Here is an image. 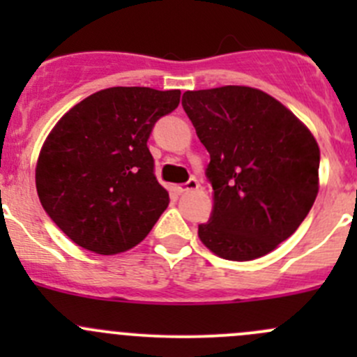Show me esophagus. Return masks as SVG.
Listing matches in <instances>:
<instances>
[{"label": "esophagus", "instance_id": "obj_1", "mask_svg": "<svg viewBox=\"0 0 357 357\" xmlns=\"http://www.w3.org/2000/svg\"><path fill=\"white\" fill-rule=\"evenodd\" d=\"M199 181L197 179H190L188 183H185V185H178L176 186V192L181 195V193H186V192H192V190H197L199 188Z\"/></svg>", "mask_w": 357, "mask_h": 357}]
</instances>
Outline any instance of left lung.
I'll use <instances>...</instances> for the list:
<instances>
[{
	"label": "left lung",
	"instance_id": "1",
	"mask_svg": "<svg viewBox=\"0 0 357 357\" xmlns=\"http://www.w3.org/2000/svg\"><path fill=\"white\" fill-rule=\"evenodd\" d=\"M183 109L211 162V218L199 238L228 261H252L295 233L319 190V146L283 103L248 86L186 91Z\"/></svg>",
	"mask_w": 357,
	"mask_h": 357
}]
</instances>
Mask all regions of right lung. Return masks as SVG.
I'll return each instance as SVG.
<instances>
[{"instance_id": "add662e5", "label": "right lung", "mask_w": 357, "mask_h": 357, "mask_svg": "<svg viewBox=\"0 0 357 357\" xmlns=\"http://www.w3.org/2000/svg\"><path fill=\"white\" fill-rule=\"evenodd\" d=\"M179 98V89H102L50 131L36 164V188L46 214L72 242L114 255L145 240L169 205L146 142Z\"/></svg>"}]
</instances>
